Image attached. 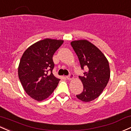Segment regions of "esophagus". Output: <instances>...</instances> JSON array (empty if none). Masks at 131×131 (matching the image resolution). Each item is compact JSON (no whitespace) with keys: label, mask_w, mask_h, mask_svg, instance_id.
Instances as JSON below:
<instances>
[{"label":"esophagus","mask_w":131,"mask_h":131,"mask_svg":"<svg viewBox=\"0 0 131 131\" xmlns=\"http://www.w3.org/2000/svg\"><path fill=\"white\" fill-rule=\"evenodd\" d=\"M73 77H74V75L72 74V73H70V74L69 76H67L66 77V78L68 79V80H71L72 79H73Z\"/></svg>","instance_id":"34e87169"}]
</instances>
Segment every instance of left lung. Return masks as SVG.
Here are the masks:
<instances>
[{
  "label": "left lung",
  "mask_w": 131,
  "mask_h": 131,
  "mask_svg": "<svg viewBox=\"0 0 131 131\" xmlns=\"http://www.w3.org/2000/svg\"><path fill=\"white\" fill-rule=\"evenodd\" d=\"M71 47L77 53L81 68H86L84 76H80L83 91L77 95L83 102H90L99 97L108 83L110 68L108 60L102 51L87 40H74Z\"/></svg>",
  "instance_id": "obj_1"
}]
</instances>
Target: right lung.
Here are the masks:
<instances>
[{
	"mask_svg": "<svg viewBox=\"0 0 131 131\" xmlns=\"http://www.w3.org/2000/svg\"><path fill=\"white\" fill-rule=\"evenodd\" d=\"M63 43L62 40L45 38L30 46L21 56L18 78L27 94L37 101L49 97L58 86L60 80L52 73L53 56Z\"/></svg>",
	"mask_w": 131,
	"mask_h": 131,
	"instance_id": "obj_1",
	"label": "right lung"
}]
</instances>
